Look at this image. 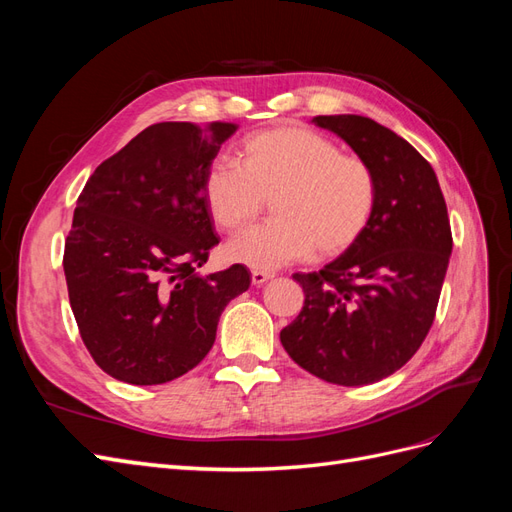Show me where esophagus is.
<instances>
[{
    "instance_id": "obj_1",
    "label": "esophagus",
    "mask_w": 512,
    "mask_h": 512,
    "mask_svg": "<svg viewBox=\"0 0 512 512\" xmlns=\"http://www.w3.org/2000/svg\"><path fill=\"white\" fill-rule=\"evenodd\" d=\"M271 273H267V271H252V284L254 286H262V284H267L269 280H271Z\"/></svg>"
}]
</instances>
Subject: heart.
I'll use <instances>...</instances> for the list:
<instances>
[{
  "label": "heart",
  "mask_w": 512,
  "mask_h": 512,
  "mask_svg": "<svg viewBox=\"0 0 512 512\" xmlns=\"http://www.w3.org/2000/svg\"><path fill=\"white\" fill-rule=\"evenodd\" d=\"M239 168L213 164L203 179L213 224L239 230L271 200V224L243 232L224 247L232 265L275 271L316 254H344L374 218L378 179L363 158L342 153L333 138L305 126L247 136Z\"/></svg>",
  "instance_id": "obj_1"
}]
</instances>
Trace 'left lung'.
<instances>
[{
	"label": "left lung",
	"mask_w": 512,
	"mask_h": 512,
	"mask_svg": "<svg viewBox=\"0 0 512 512\" xmlns=\"http://www.w3.org/2000/svg\"><path fill=\"white\" fill-rule=\"evenodd\" d=\"M312 121L374 168L378 203L350 250L320 271L292 275L305 301L280 339L320 380L374 384L425 342L453 252L451 222L431 164L393 130L361 115Z\"/></svg>",
	"instance_id": "8db88e82"
}]
</instances>
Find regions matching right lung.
<instances>
[{
    "label": "right lung",
    "mask_w": 512,
    "mask_h": 512,
    "mask_svg": "<svg viewBox=\"0 0 512 512\" xmlns=\"http://www.w3.org/2000/svg\"><path fill=\"white\" fill-rule=\"evenodd\" d=\"M235 123H153L104 160L76 200L64 273L94 361L149 386L188 374L215 342L224 307L250 271L198 275L218 235L203 179Z\"/></svg>",
    "instance_id": "add662e5"
}]
</instances>
